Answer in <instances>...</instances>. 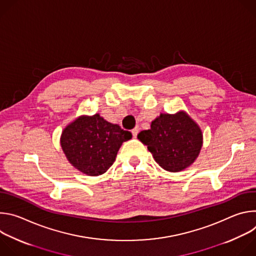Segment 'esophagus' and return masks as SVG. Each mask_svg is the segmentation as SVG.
Masks as SVG:
<instances>
[{"label": "esophagus", "instance_id": "obj_1", "mask_svg": "<svg viewBox=\"0 0 256 256\" xmlns=\"http://www.w3.org/2000/svg\"><path fill=\"white\" fill-rule=\"evenodd\" d=\"M132 136H134V138H136V136H138V128L136 126L134 130H132Z\"/></svg>", "mask_w": 256, "mask_h": 256}]
</instances>
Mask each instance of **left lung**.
Segmentation results:
<instances>
[{
  "label": "left lung",
  "instance_id": "obj_1",
  "mask_svg": "<svg viewBox=\"0 0 256 256\" xmlns=\"http://www.w3.org/2000/svg\"><path fill=\"white\" fill-rule=\"evenodd\" d=\"M138 138L148 146L155 161L165 170L178 172L192 165L202 144L198 126L186 114H160L151 128L142 130Z\"/></svg>",
  "mask_w": 256,
  "mask_h": 256
}]
</instances>
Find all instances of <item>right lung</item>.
<instances>
[{"label": "right lung", "mask_w": 256, "mask_h": 256, "mask_svg": "<svg viewBox=\"0 0 256 256\" xmlns=\"http://www.w3.org/2000/svg\"><path fill=\"white\" fill-rule=\"evenodd\" d=\"M130 138V132L95 114L81 116L68 124L62 134L60 144L72 166L97 176L114 164L122 144Z\"/></svg>", "instance_id": "obj_1"}]
</instances>
